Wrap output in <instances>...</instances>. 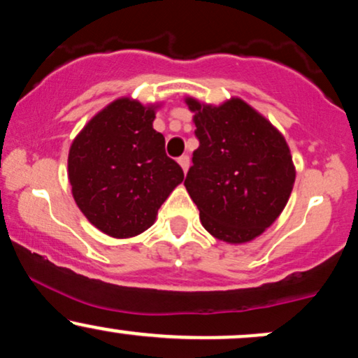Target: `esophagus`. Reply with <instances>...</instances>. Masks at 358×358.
Segmentation results:
<instances>
[{
  "mask_svg": "<svg viewBox=\"0 0 358 358\" xmlns=\"http://www.w3.org/2000/svg\"><path fill=\"white\" fill-rule=\"evenodd\" d=\"M178 165L182 166L183 173H187L188 166H190V158H188V156H180V158H178Z\"/></svg>",
  "mask_w": 358,
  "mask_h": 358,
  "instance_id": "1",
  "label": "esophagus"
}]
</instances>
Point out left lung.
Masks as SVG:
<instances>
[{"label":"left lung","mask_w":358,"mask_h":358,"mask_svg":"<svg viewBox=\"0 0 358 358\" xmlns=\"http://www.w3.org/2000/svg\"><path fill=\"white\" fill-rule=\"evenodd\" d=\"M200 146L185 188L210 236L245 244L285 210L296 168L285 136L241 97L219 106L185 97Z\"/></svg>","instance_id":"obj_1"}]
</instances>
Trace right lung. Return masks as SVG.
I'll return each mask as SVG.
<instances>
[{
	"label": "right lung",
	"instance_id": "obj_1",
	"mask_svg": "<svg viewBox=\"0 0 358 358\" xmlns=\"http://www.w3.org/2000/svg\"><path fill=\"white\" fill-rule=\"evenodd\" d=\"M162 102L119 97L89 119L69 150L72 196L106 236L129 239L155 224L158 208L183 182L153 129Z\"/></svg>",
	"mask_w": 358,
	"mask_h": 358
}]
</instances>
